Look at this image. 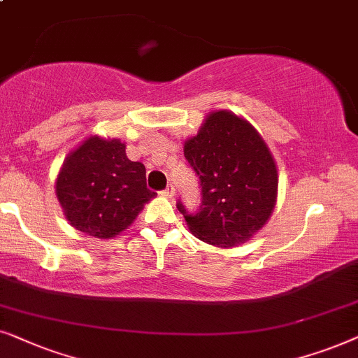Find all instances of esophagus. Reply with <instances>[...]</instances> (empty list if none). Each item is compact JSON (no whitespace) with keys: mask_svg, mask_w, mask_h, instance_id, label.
Here are the masks:
<instances>
[{"mask_svg":"<svg viewBox=\"0 0 358 358\" xmlns=\"http://www.w3.org/2000/svg\"><path fill=\"white\" fill-rule=\"evenodd\" d=\"M162 194H164V196H166V198H173L175 196V188H173V185H169V187H166L164 192H162Z\"/></svg>","mask_w":358,"mask_h":358,"instance_id":"34e87169","label":"esophagus"}]
</instances>
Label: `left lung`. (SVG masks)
<instances>
[{
  "label": "left lung",
  "mask_w": 358,
  "mask_h": 358,
  "mask_svg": "<svg viewBox=\"0 0 358 358\" xmlns=\"http://www.w3.org/2000/svg\"><path fill=\"white\" fill-rule=\"evenodd\" d=\"M185 159L198 176L201 204L196 213L182 201L176 208L198 239L234 247L268 221L278 173L268 147L249 122L227 111L211 113L185 144Z\"/></svg>",
  "instance_id": "left-lung-1"
}]
</instances>
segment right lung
<instances>
[{
  "label": "right lung",
  "mask_w": 358,
  "mask_h": 358,
  "mask_svg": "<svg viewBox=\"0 0 358 358\" xmlns=\"http://www.w3.org/2000/svg\"><path fill=\"white\" fill-rule=\"evenodd\" d=\"M55 188L71 226L98 239L117 236L155 196L147 188L144 164L127 159L119 141L99 137L66 157Z\"/></svg>",
  "instance_id": "obj_1"
}]
</instances>
